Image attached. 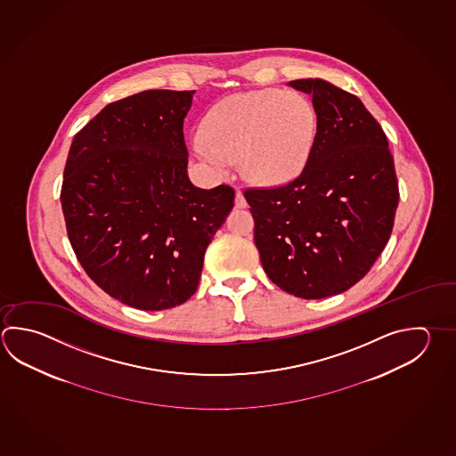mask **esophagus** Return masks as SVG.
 I'll use <instances>...</instances> for the list:
<instances>
[{"label":"esophagus","mask_w":456,"mask_h":456,"mask_svg":"<svg viewBox=\"0 0 456 456\" xmlns=\"http://www.w3.org/2000/svg\"><path fill=\"white\" fill-rule=\"evenodd\" d=\"M247 200L243 197V193H241L240 190H237V193H235V207L237 208H247Z\"/></svg>","instance_id":"1"}]
</instances>
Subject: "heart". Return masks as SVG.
Here are the masks:
<instances>
[{
    "label": "heart",
    "instance_id": "1",
    "mask_svg": "<svg viewBox=\"0 0 456 456\" xmlns=\"http://www.w3.org/2000/svg\"><path fill=\"white\" fill-rule=\"evenodd\" d=\"M195 153L216 169L240 161L258 185L293 181L310 163L318 138V112L310 98L275 88L227 96L203 120Z\"/></svg>",
    "mask_w": 456,
    "mask_h": 456
}]
</instances>
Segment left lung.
I'll return each instance as SVG.
<instances>
[{
  "mask_svg": "<svg viewBox=\"0 0 456 456\" xmlns=\"http://www.w3.org/2000/svg\"><path fill=\"white\" fill-rule=\"evenodd\" d=\"M289 86L313 96L318 112L310 163L289 183L243 195L267 277L319 300L370 273L394 229L398 182L386 134L358 96L321 78Z\"/></svg>",
  "mask_w": 456,
  "mask_h": 456,
  "instance_id": "1",
  "label": "left lung"
}]
</instances>
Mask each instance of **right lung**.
Segmentation results:
<instances>
[{
  "label": "right lung",
  "mask_w": 456,
  "mask_h": 456,
  "mask_svg": "<svg viewBox=\"0 0 456 456\" xmlns=\"http://www.w3.org/2000/svg\"><path fill=\"white\" fill-rule=\"evenodd\" d=\"M191 92L146 90L104 106L72 140L61 187L68 237L102 290L143 311L197 292L208 245L233 208L229 185L187 175Z\"/></svg>",
  "instance_id": "1"
}]
</instances>
